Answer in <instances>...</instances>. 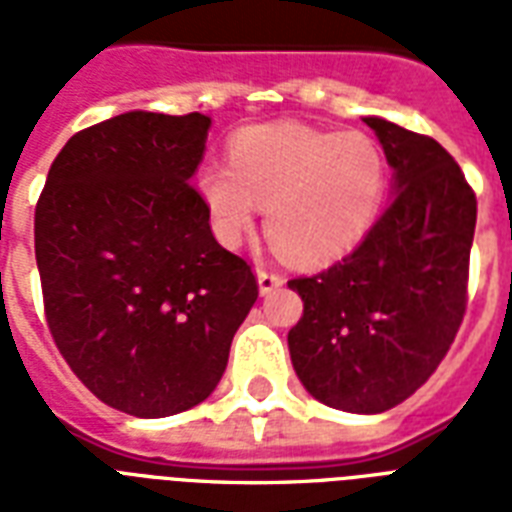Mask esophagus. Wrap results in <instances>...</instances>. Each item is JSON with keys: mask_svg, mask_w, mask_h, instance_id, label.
Returning <instances> with one entry per match:
<instances>
[{"mask_svg": "<svg viewBox=\"0 0 512 512\" xmlns=\"http://www.w3.org/2000/svg\"><path fill=\"white\" fill-rule=\"evenodd\" d=\"M284 284V276L276 271H268V268H257V287H260V295H271L273 289H279Z\"/></svg>", "mask_w": 512, "mask_h": 512, "instance_id": "34e87169", "label": "esophagus"}]
</instances>
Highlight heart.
<instances>
[{"mask_svg": "<svg viewBox=\"0 0 512 512\" xmlns=\"http://www.w3.org/2000/svg\"><path fill=\"white\" fill-rule=\"evenodd\" d=\"M388 177L380 143L364 132L281 122L241 130L228 167L199 172V193L225 244H239L265 207V231L289 260L327 265L369 233Z\"/></svg>", "mask_w": 512, "mask_h": 512, "instance_id": "1", "label": "heart"}]
</instances>
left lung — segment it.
<instances>
[{
	"mask_svg": "<svg viewBox=\"0 0 512 512\" xmlns=\"http://www.w3.org/2000/svg\"><path fill=\"white\" fill-rule=\"evenodd\" d=\"M364 122L393 167V199L348 257L289 281L303 316L287 342L313 398L380 414L425 385L460 329L476 193L441 143L380 116Z\"/></svg>",
	"mask_w": 512,
	"mask_h": 512,
	"instance_id": "left-lung-1",
	"label": "left lung"
}]
</instances>
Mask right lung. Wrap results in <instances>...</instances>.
Returning <instances> with one entry per match:
<instances>
[{
  "mask_svg": "<svg viewBox=\"0 0 512 512\" xmlns=\"http://www.w3.org/2000/svg\"><path fill=\"white\" fill-rule=\"evenodd\" d=\"M212 119L130 111L76 132L36 201L44 316L71 372L132 417L201 404L257 300L191 177Z\"/></svg>",
  "mask_w": 512,
  "mask_h": 512,
  "instance_id": "obj_1",
  "label": "right lung"
}]
</instances>
